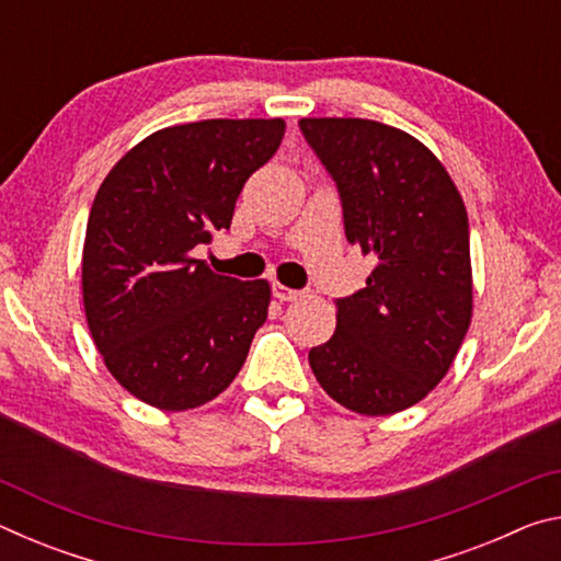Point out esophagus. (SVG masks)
<instances>
[{
  "label": "esophagus",
  "mask_w": 561,
  "mask_h": 561,
  "mask_svg": "<svg viewBox=\"0 0 561 561\" xmlns=\"http://www.w3.org/2000/svg\"><path fill=\"white\" fill-rule=\"evenodd\" d=\"M272 291H274V299H279V301H294V299H299V297H301V291L284 287V284H279V282L274 284Z\"/></svg>",
  "instance_id": "obj_1"
}]
</instances>
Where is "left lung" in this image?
Instances as JSON below:
<instances>
[{
    "label": "left lung",
    "mask_w": 561,
    "mask_h": 561,
    "mask_svg": "<svg viewBox=\"0 0 561 561\" xmlns=\"http://www.w3.org/2000/svg\"><path fill=\"white\" fill-rule=\"evenodd\" d=\"M336 180L346 240L376 267L336 301V331L309 351L319 386L348 411L393 415L450 371L472 319L465 203L428 146L368 118H301Z\"/></svg>",
    "instance_id": "obj_1"
}]
</instances>
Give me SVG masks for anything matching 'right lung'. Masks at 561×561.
I'll return each instance as SVG.
<instances>
[{"mask_svg": "<svg viewBox=\"0 0 561 561\" xmlns=\"http://www.w3.org/2000/svg\"><path fill=\"white\" fill-rule=\"evenodd\" d=\"M282 136V118L168 126L103 178L83 240V309L103 364L138 401L190 411L240 374L272 287L217 274L193 250L230 230L247 178Z\"/></svg>", "mask_w": 561, "mask_h": 561, "instance_id": "add662e5", "label": "right lung"}]
</instances>
